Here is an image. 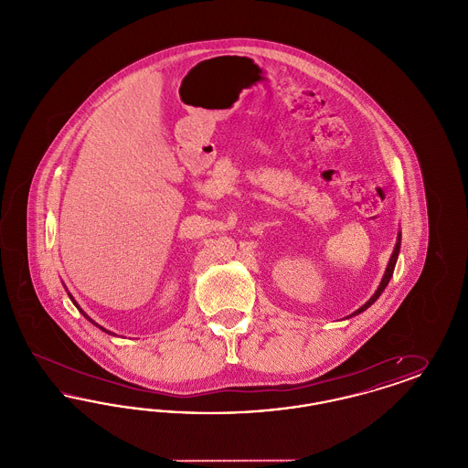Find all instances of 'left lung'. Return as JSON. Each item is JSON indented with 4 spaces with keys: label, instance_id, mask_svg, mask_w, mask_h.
Segmentation results:
<instances>
[{
    "label": "left lung",
    "instance_id": "1",
    "mask_svg": "<svg viewBox=\"0 0 468 468\" xmlns=\"http://www.w3.org/2000/svg\"><path fill=\"white\" fill-rule=\"evenodd\" d=\"M400 244L401 233H399V240H397V245H395V249H393V254H391V258H389V263H388V267H386L384 277H382V281H380V284H378V291L372 294V298H370L363 307H359L356 312H353L349 317H353V315H356V314L367 311V309L378 300V296H380V292L386 290V286H388V282H389V279H391V275H393V271H395V265H397V260H399V254H400Z\"/></svg>",
    "mask_w": 468,
    "mask_h": 468
}]
</instances>
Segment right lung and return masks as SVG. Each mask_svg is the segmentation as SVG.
I'll use <instances>...</instances> for the list:
<instances>
[{"label": "right lung", "mask_w": 468, "mask_h": 468, "mask_svg": "<svg viewBox=\"0 0 468 468\" xmlns=\"http://www.w3.org/2000/svg\"><path fill=\"white\" fill-rule=\"evenodd\" d=\"M68 296H69V300H71V302H73V303H75V307H77V309H79V311L82 312V314H84V317H86V319H88V321H90V323H92V324H94V326H98V328H100V330H103V332H105V334L113 335V334H112V332H109V330H105V328H103V326H100V324H98V323H94V321H92V319H90V315H88V314H86V312L82 311V309H80V307H79V305H77V302H75V300H73V296H71V294H69V292H68Z\"/></svg>", "instance_id": "1"}]
</instances>
